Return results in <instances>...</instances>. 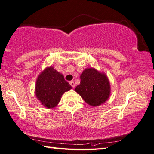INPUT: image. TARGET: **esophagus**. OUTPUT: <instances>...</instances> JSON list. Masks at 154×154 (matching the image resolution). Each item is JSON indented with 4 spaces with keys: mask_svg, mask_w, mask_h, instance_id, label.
I'll use <instances>...</instances> for the list:
<instances>
[{
    "mask_svg": "<svg viewBox=\"0 0 154 154\" xmlns=\"http://www.w3.org/2000/svg\"><path fill=\"white\" fill-rule=\"evenodd\" d=\"M69 84H70V85L72 86V88H74L75 87V83H74V81H70L69 82Z\"/></svg>",
    "mask_w": 154,
    "mask_h": 154,
    "instance_id": "esophagus-1",
    "label": "esophagus"
}]
</instances>
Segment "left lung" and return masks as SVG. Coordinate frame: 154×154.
Wrapping results in <instances>:
<instances>
[{"label": "left lung", "instance_id": "left-lung-1", "mask_svg": "<svg viewBox=\"0 0 154 154\" xmlns=\"http://www.w3.org/2000/svg\"><path fill=\"white\" fill-rule=\"evenodd\" d=\"M86 103L91 106H98L109 98L110 85L106 75L94 68H88L80 75V83L75 88Z\"/></svg>", "mask_w": 154, "mask_h": 154}]
</instances>
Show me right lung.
I'll return each mask as SVG.
<instances>
[{
	"label": "right lung",
	"mask_w": 154,
	"mask_h": 154,
	"mask_svg": "<svg viewBox=\"0 0 154 154\" xmlns=\"http://www.w3.org/2000/svg\"><path fill=\"white\" fill-rule=\"evenodd\" d=\"M72 88L63 75L52 67L45 69L38 77L36 95L41 103L47 108L55 107L63 94Z\"/></svg>",
	"instance_id": "obj_1"
}]
</instances>
